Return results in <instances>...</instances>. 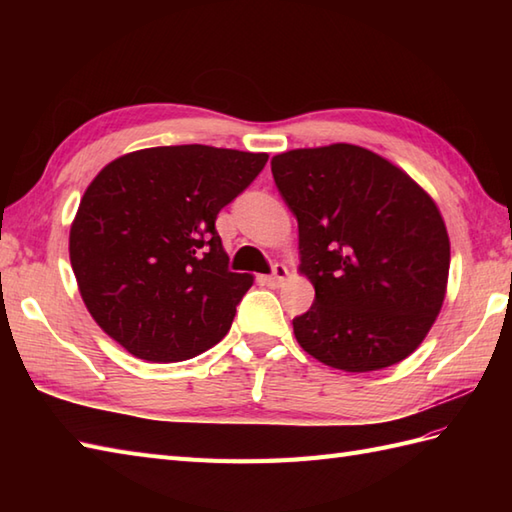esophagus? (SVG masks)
I'll list each match as a JSON object with an SVG mask.
<instances>
[{"label":"esophagus","instance_id":"34e87169","mask_svg":"<svg viewBox=\"0 0 512 512\" xmlns=\"http://www.w3.org/2000/svg\"><path fill=\"white\" fill-rule=\"evenodd\" d=\"M288 268L284 266V264H275L273 266V275H266V277H262V281L266 286H273V288H277V286H281L284 284V281L288 279Z\"/></svg>","mask_w":512,"mask_h":512}]
</instances>
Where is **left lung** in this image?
<instances>
[{"instance_id": "left-lung-1", "label": "left lung", "mask_w": 512, "mask_h": 512, "mask_svg": "<svg viewBox=\"0 0 512 512\" xmlns=\"http://www.w3.org/2000/svg\"><path fill=\"white\" fill-rule=\"evenodd\" d=\"M270 169L299 224V273L314 286L312 308L292 319L299 345L356 374L405 361L447 295L451 244L436 202L358 145L284 151Z\"/></svg>"}]
</instances>
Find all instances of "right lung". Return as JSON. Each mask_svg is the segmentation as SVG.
<instances>
[{
    "label": "right lung",
    "mask_w": 512,
    "mask_h": 512,
    "mask_svg": "<svg viewBox=\"0 0 512 512\" xmlns=\"http://www.w3.org/2000/svg\"><path fill=\"white\" fill-rule=\"evenodd\" d=\"M268 154L149 147L112 160L70 226V264L99 328L129 354L178 363L231 330L253 275L231 273L215 217Z\"/></svg>",
    "instance_id": "add662e5"
}]
</instances>
